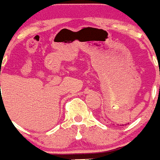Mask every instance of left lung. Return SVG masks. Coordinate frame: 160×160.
Listing matches in <instances>:
<instances>
[{
    "instance_id": "8db88e82",
    "label": "left lung",
    "mask_w": 160,
    "mask_h": 160,
    "mask_svg": "<svg viewBox=\"0 0 160 160\" xmlns=\"http://www.w3.org/2000/svg\"><path fill=\"white\" fill-rule=\"evenodd\" d=\"M121 126H122V124H121Z\"/></svg>"
}]
</instances>
